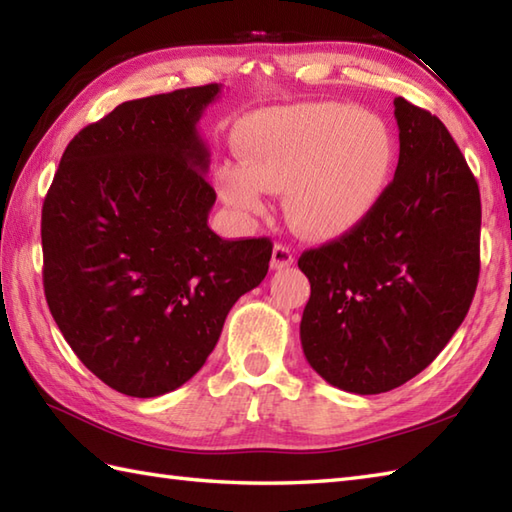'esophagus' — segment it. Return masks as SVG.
Returning <instances> with one entry per match:
<instances>
[{"label":"esophagus","instance_id":"1","mask_svg":"<svg viewBox=\"0 0 512 512\" xmlns=\"http://www.w3.org/2000/svg\"><path fill=\"white\" fill-rule=\"evenodd\" d=\"M292 264H295V253H292V250L286 244H275L270 266H273L275 270H281V268H288Z\"/></svg>","mask_w":512,"mask_h":512}]
</instances>
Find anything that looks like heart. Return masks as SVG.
<instances>
[{"mask_svg": "<svg viewBox=\"0 0 512 512\" xmlns=\"http://www.w3.org/2000/svg\"><path fill=\"white\" fill-rule=\"evenodd\" d=\"M244 162H222L215 184L226 204L262 213L266 191H286V215L299 233H350L383 200L396 143L383 118L354 105L321 101L250 118L237 134Z\"/></svg>", "mask_w": 512, "mask_h": 512, "instance_id": "1", "label": "heart"}]
</instances>
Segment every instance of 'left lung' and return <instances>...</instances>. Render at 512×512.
I'll use <instances>...</instances> for the list:
<instances>
[{"label": "left lung", "mask_w": 512, "mask_h": 512, "mask_svg": "<svg viewBox=\"0 0 512 512\" xmlns=\"http://www.w3.org/2000/svg\"><path fill=\"white\" fill-rule=\"evenodd\" d=\"M400 156L383 200L299 257L308 363L330 385L383 394L420 374L460 328L480 277L477 180L438 116L394 101Z\"/></svg>", "instance_id": "left-lung-1"}]
</instances>
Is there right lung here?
Instances as JSON below:
<instances>
[{
  "mask_svg": "<svg viewBox=\"0 0 512 512\" xmlns=\"http://www.w3.org/2000/svg\"><path fill=\"white\" fill-rule=\"evenodd\" d=\"M222 85L127 101L76 134L43 200V290L105 385L154 398L200 372L235 301L268 273V237L209 228L202 112Z\"/></svg>",
  "mask_w": 512,
  "mask_h": 512,
  "instance_id": "1",
  "label": "right lung"
}]
</instances>
